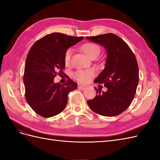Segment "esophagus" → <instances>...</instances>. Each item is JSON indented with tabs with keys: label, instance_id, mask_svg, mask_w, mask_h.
Listing matches in <instances>:
<instances>
[{
	"label": "esophagus",
	"instance_id": "1",
	"mask_svg": "<svg viewBox=\"0 0 160 160\" xmlns=\"http://www.w3.org/2000/svg\"><path fill=\"white\" fill-rule=\"evenodd\" d=\"M87 88V85H83V84H81V83H79L78 84V88L81 89H85Z\"/></svg>",
	"mask_w": 160,
	"mask_h": 160
}]
</instances>
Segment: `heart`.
<instances>
[{
  "label": "heart",
  "mask_w": 160,
  "mask_h": 160,
  "mask_svg": "<svg viewBox=\"0 0 160 160\" xmlns=\"http://www.w3.org/2000/svg\"><path fill=\"white\" fill-rule=\"evenodd\" d=\"M82 50L85 55L89 58L94 55H99L100 52V47L93 42H87L82 46ZM72 49H67L64 55V61L66 64H68L72 55ZM91 72L88 71H78L75 73V77L81 82H86L89 79Z\"/></svg>",
  "instance_id": "b5f03b06"
}]
</instances>
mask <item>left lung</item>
<instances>
[{"mask_svg": "<svg viewBox=\"0 0 160 160\" xmlns=\"http://www.w3.org/2000/svg\"><path fill=\"white\" fill-rule=\"evenodd\" d=\"M103 47L107 52L104 69L94 80L104 83L107 91L94 88L96 96L88 104L95 113L107 117L118 115L132 103L139 82V67L135 55L124 41L113 33L86 37Z\"/></svg>", "mask_w": 160, "mask_h": 160, "instance_id": "left-lung-1", "label": "left lung"}]
</instances>
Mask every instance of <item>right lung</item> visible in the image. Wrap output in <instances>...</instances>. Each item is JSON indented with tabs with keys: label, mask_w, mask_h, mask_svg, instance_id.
<instances>
[{
	"label": "right lung",
	"mask_w": 160,
	"mask_h": 160,
	"mask_svg": "<svg viewBox=\"0 0 160 160\" xmlns=\"http://www.w3.org/2000/svg\"><path fill=\"white\" fill-rule=\"evenodd\" d=\"M83 39L53 32L35 42L28 52L25 65L23 83L25 98L34 111L44 118L60 113L66 108L68 93L77 89L71 79L61 85L54 83L57 74L65 69L64 55L71 46Z\"/></svg>",
	"instance_id": "obj_1"
}]
</instances>
